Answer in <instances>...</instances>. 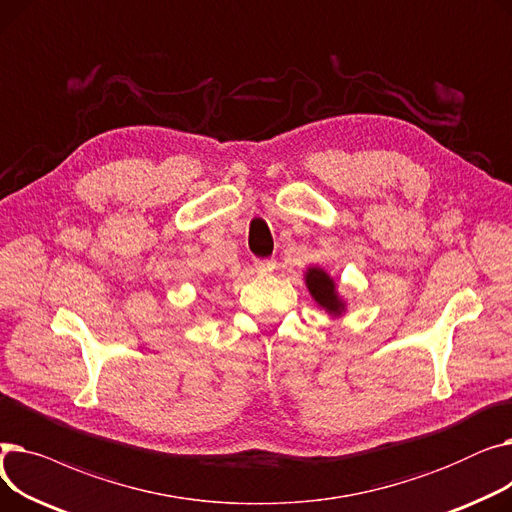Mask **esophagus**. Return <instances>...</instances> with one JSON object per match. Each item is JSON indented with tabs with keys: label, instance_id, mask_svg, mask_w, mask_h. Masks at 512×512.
<instances>
[{
	"label": "esophagus",
	"instance_id": "obj_1",
	"mask_svg": "<svg viewBox=\"0 0 512 512\" xmlns=\"http://www.w3.org/2000/svg\"><path fill=\"white\" fill-rule=\"evenodd\" d=\"M255 267H257V272L270 274L276 270V261L274 259H255Z\"/></svg>",
	"mask_w": 512,
	"mask_h": 512
}]
</instances>
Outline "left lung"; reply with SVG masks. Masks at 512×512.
<instances>
[{"label": "left lung", "instance_id": "8db88e82", "mask_svg": "<svg viewBox=\"0 0 512 512\" xmlns=\"http://www.w3.org/2000/svg\"><path fill=\"white\" fill-rule=\"evenodd\" d=\"M305 284L317 307L321 311H326L332 319H338L346 313L348 303L344 297H340L336 280L324 270V267L309 265L305 272Z\"/></svg>", "mask_w": 512, "mask_h": 512}]
</instances>
